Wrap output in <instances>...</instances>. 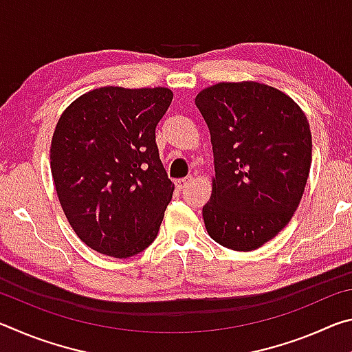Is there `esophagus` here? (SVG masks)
I'll list each match as a JSON object with an SVG mask.
<instances>
[{
	"label": "esophagus",
	"instance_id": "1",
	"mask_svg": "<svg viewBox=\"0 0 352 352\" xmlns=\"http://www.w3.org/2000/svg\"><path fill=\"white\" fill-rule=\"evenodd\" d=\"M190 182H192V177H184V178H180V180L175 182V186L178 190H183Z\"/></svg>",
	"mask_w": 352,
	"mask_h": 352
}]
</instances>
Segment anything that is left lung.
Wrapping results in <instances>:
<instances>
[{"mask_svg": "<svg viewBox=\"0 0 352 352\" xmlns=\"http://www.w3.org/2000/svg\"><path fill=\"white\" fill-rule=\"evenodd\" d=\"M211 133L208 234L234 252L273 239L300 205L312 162L309 121L294 99L265 83L220 82L195 96Z\"/></svg>", "mask_w": 352, "mask_h": 352, "instance_id": "left-lung-1", "label": "left lung"}]
</instances>
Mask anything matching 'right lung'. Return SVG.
<instances>
[{
    "mask_svg": "<svg viewBox=\"0 0 352 352\" xmlns=\"http://www.w3.org/2000/svg\"><path fill=\"white\" fill-rule=\"evenodd\" d=\"M174 98L169 88L100 87L71 102L51 140V174L79 239L111 258L153 242L174 192L155 127Z\"/></svg>",
    "mask_w": 352,
    "mask_h": 352,
    "instance_id": "right-lung-1",
    "label": "right lung"
}]
</instances>
